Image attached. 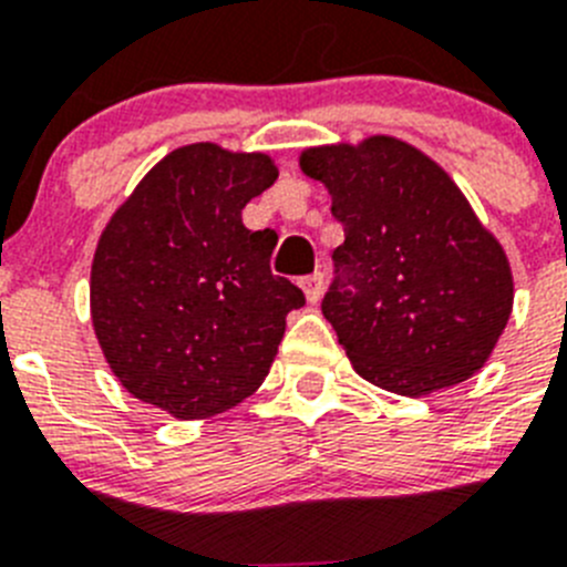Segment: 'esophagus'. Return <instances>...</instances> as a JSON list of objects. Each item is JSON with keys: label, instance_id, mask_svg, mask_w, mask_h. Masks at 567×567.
Listing matches in <instances>:
<instances>
[{"label": "esophagus", "instance_id": "esophagus-1", "mask_svg": "<svg viewBox=\"0 0 567 567\" xmlns=\"http://www.w3.org/2000/svg\"><path fill=\"white\" fill-rule=\"evenodd\" d=\"M300 289H303V295H307L309 303H318L320 295H323V275L320 272L307 275V278L300 280Z\"/></svg>", "mask_w": 567, "mask_h": 567}]
</instances>
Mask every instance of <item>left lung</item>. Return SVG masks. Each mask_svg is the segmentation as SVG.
Masks as SVG:
<instances>
[{
	"label": "left lung",
	"instance_id": "obj_1",
	"mask_svg": "<svg viewBox=\"0 0 567 567\" xmlns=\"http://www.w3.org/2000/svg\"><path fill=\"white\" fill-rule=\"evenodd\" d=\"M300 169L343 224L320 309L354 372L409 398L480 372L511 318L514 278L449 173L392 135L309 147Z\"/></svg>",
	"mask_w": 567,
	"mask_h": 567
}]
</instances>
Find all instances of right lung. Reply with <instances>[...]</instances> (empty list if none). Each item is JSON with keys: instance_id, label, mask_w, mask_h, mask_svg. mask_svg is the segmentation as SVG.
Segmentation results:
<instances>
[{"instance_id": "right-lung-1", "label": "right lung", "mask_w": 567, "mask_h": 567, "mask_svg": "<svg viewBox=\"0 0 567 567\" xmlns=\"http://www.w3.org/2000/svg\"><path fill=\"white\" fill-rule=\"evenodd\" d=\"M275 178L264 153L187 144L113 213L90 269V315L133 398L204 420L264 383L287 315L307 303L269 269L278 235L240 221Z\"/></svg>"}]
</instances>
